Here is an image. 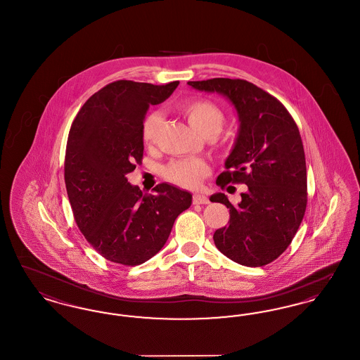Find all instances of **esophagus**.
I'll return each instance as SVG.
<instances>
[{
    "mask_svg": "<svg viewBox=\"0 0 360 360\" xmlns=\"http://www.w3.org/2000/svg\"><path fill=\"white\" fill-rule=\"evenodd\" d=\"M193 204H197V205H206L209 204V198L204 195V194H200V193H195L193 195Z\"/></svg>",
    "mask_w": 360,
    "mask_h": 360,
    "instance_id": "1",
    "label": "esophagus"
}]
</instances>
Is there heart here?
I'll return each instance as SVG.
<instances>
[{"mask_svg":"<svg viewBox=\"0 0 360 360\" xmlns=\"http://www.w3.org/2000/svg\"><path fill=\"white\" fill-rule=\"evenodd\" d=\"M181 110L186 116L191 128L200 135H213L216 136L223 128V110L212 101L207 100H191L181 105ZM162 124V115L159 112H153L147 115L143 121L141 136L144 143L150 144L155 140L158 131ZM209 172L207 165L198 158L174 160L166 169L165 176L178 186L182 188H195L201 182L202 176Z\"/></svg>","mask_w":360,"mask_h":360,"instance_id":"obj_1","label":"heart"}]
</instances>
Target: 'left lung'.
<instances>
[{
    "label": "left lung",
    "mask_w": 360,
    "mask_h": 360,
    "mask_svg": "<svg viewBox=\"0 0 360 360\" xmlns=\"http://www.w3.org/2000/svg\"><path fill=\"white\" fill-rule=\"evenodd\" d=\"M235 108L239 129L217 184H245L233 206L224 193L212 202L229 207V225L214 232L219 251L241 266L271 263L291 243L307 209V163L297 124L286 108L260 87L229 78L193 81Z\"/></svg>",
    "instance_id": "obj_1"
}]
</instances>
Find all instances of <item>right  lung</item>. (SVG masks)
I'll use <instances>...</instances> for the list:
<instances>
[{"label":"right lung","mask_w":360,"mask_h":360,"mask_svg":"<svg viewBox=\"0 0 360 360\" xmlns=\"http://www.w3.org/2000/svg\"><path fill=\"white\" fill-rule=\"evenodd\" d=\"M178 85L116 81L94 93L72 121L65 160L70 205L86 240L110 262L136 266L151 259L191 205L188 190L165 182L143 194L127 178L143 158L148 108Z\"/></svg>","instance_id":"add662e5"}]
</instances>
